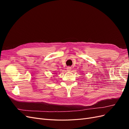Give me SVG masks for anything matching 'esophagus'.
Returning a JSON list of instances; mask_svg holds the SVG:
<instances>
[{"label": "esophagus", "mask_w": 129, "mask_h": 129, "mask_svg": "<svg viewBox=\"0 0 129 129\" xmlns=\"http://www.w3.org/2000/svg\"><path fill=\"white\" fill-rule=\"evenodd\" d=\"M67 71H71L72 69V68L71 67H68L67 68Z\"/></svg>", "instance_id": "obj_1"}]
</instances>
